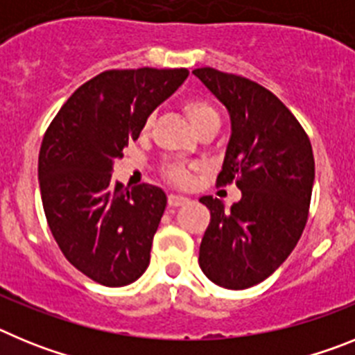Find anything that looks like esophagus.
I'll return each instance as SVG.
<instances>
[{
	"label": "esophagus",
	"mask_w": 355,
	"mask_h": 355,
	"mask_svg": "<svg viewBox=\"0 0 355 355\" xmlns=\"http://www.w3.org/2000/svg\"><path fill=\"white\" fill-rule=\"evenodd\" d=\"M187 202H188V199L183 196H175V193H171V196H168V206H172V208L183 206V205H187Z\"/></svg>",
	"instance_id": "esophagus-1"
}]
</instances>
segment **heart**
Instances as JSON below:
<instances>
[{"label":"heart","mask_w":355,"mask_h":355,"mask_svg":"<svg viewBox=\"0 0 355 355\" xmlns=\"http://www.w3.org/2000/svg\"><path fill=\"white\" fill-rule=\"evenodd\" d=\"M184 114H187L188 121L192 122V126L196 128L197 131L200 128L208 126V124H213V122H220L218 119V114H216V110L209 105L208 101L205 99H187L183 105ZM150 119L147 121L146 130L149 128ZM165 175H167V180H171L172 183L175 184H187L190 181V171L184 167L183 163H168L167 167H165Z\"/></svg>","instance_id":"heart-1"}]
</instances>
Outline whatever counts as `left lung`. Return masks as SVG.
Here are the masks:
<instances>
[{
    "label": "left lung",
    "mask_w": 355,
    "mask_h": 355,
    "mask_svg": "<svg viewBox=\"0 0 355 355\" xmlns=\"http://www.w3.org/2000/svg\"><path fill=\"white\" fill-rule=\"evenodd\" d=\"M192 72L231 117L216 184L234 181L241 190L229 209L216 197L199 199L211 215L199 265L218 286L245 290L274 274L300 240L315 183L311 142L279 97L256 81L211 67Z\"/></svg>",
    "instance_id": "left-lung-1"
}]
</instances>
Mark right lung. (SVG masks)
<instances>
[{
    "instance_id": "right-lung-1",
    "label": "right lung",
    "mask_w": 355,
    "mask_h": 355,
    "mask_svg": "<svg viewBox=\"0 0 355 355\" xmlns=\"http://www.w3.org/2000/svg\"><path fill=\"white\" fill-rule=\"evenodd\" d=\"M187 76V69L101 72L69 97L44 135L39 183L48 225L67 261L96 283L126 286L149 266L167 196L147 183L114 184L112 167Z\"/></svg>"
}]
</instances>
